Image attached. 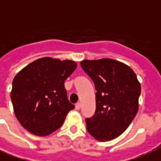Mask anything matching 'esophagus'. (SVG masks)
I'll return each instance as SVG.
<instances>
[{
    "instance_id": "esophagus-1",
    "label": "esophagus",
    "mask_w": 161,
    "mask_h": 161,
    "mask_svg": "<svg viewBox=\"0 0 161 161\" xmlns=\"http://www.w3.org/2000/svg\"><path fill=\"white\" fill-rule=\"evenodd\" d=\"M80 107H81V103H77L75 104V108L76 109H79V108H80Z\"/></svg>"
}]
</instances>
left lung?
<instances>
[{
	"label": "left lung",
	"mask_w": 161,
	"mask_h": 161,
	"mask_svg": "<svg viewBox=\"0 0 161 161\" xmlns=\"http://www.w3.org/2000/svg\"><path fill=\"white\" fill-rule=\"evenodd\" d=\"M81 67L94 83L96 110L86 119L87 130L99 141H108L125 132L139 108L141 87L131 68L119 61L83 60Z\"/></svg>",
	"instance_id": "obj_1"
}]
</instances>
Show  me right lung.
Segmentation results:
<instances>
[{
    "mask_svg": "<svg viewBox=\"0 0 161 161\" xmlns=\"http://www.w3.org/2000/svg\"><path fill=\"white\" fill-rule=\"evenodd\" d=\"M76 68L73 61L42 58L16 74L11 98L15 115L24 129L37 136H47L62 126L68 113L74 108L64 81Z\"/></svg>",
    "mask_w": 161,
    "mask_h": 161,
    "instance_id": "1",
    "label": "right lung"
}]
</instances>
